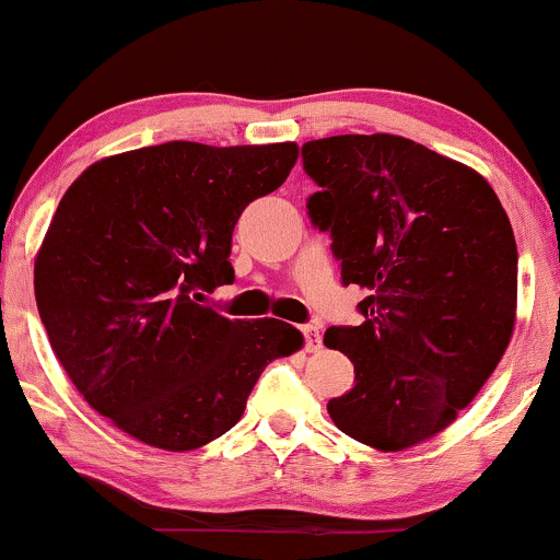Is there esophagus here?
I'll list each match as a JSON object with an SVG mask.
<instances>
[{
  "mask_svg": "<svg viewBox=\"0 0 560 560\" xmlns=\"http://www.w3.org/2000/svg\"><path fill=\"white\" fill-rule=\"evenodd\" d=\"M303 335H305V350H308V353H316V350H322V331H318V327H313V324H305Z\"/></svg>",
  "mask_w": 560,
  "mask_h": 560,
  "instance_id": "esophagus-1",
  "label": "esophagus"
}]
</instances>
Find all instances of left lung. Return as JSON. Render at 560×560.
<instances>
[{
  "mask_svg": "<svg viewBox=\"0 0 560 560\" xmlns=\"http://www.w3.org/2000/svg\"><path fill=\"white\" fill-rule=\"evenodd\" d=\"M342 284H359V327H329L355 385L327 411L350 439L404 452L457 420L505 355L518 249L508 212L476 170L398 135L303 145Z\"/></svg>",
  "mask_w": 560,
  "mask_h": 560,
  "instance_id": "8db88e82",
  "label": "left lung"
}]
</instances>
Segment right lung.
Masks as SVG:
<instances>
[{
	"instance_id": "1",
	"label": "right lung",
	"mask_w": 560,
	"mask_h": 560,
	"mask_svg": "<svg viewBox=\"0 0 560 560\" xmlns=\"http://www.w3.org/2000/svg\"><path fill=\"white\" fill-rule=\"evenodd\" d=\"M298 143H172L90 164L34 262L36 308L60 366L97 415L143 444L190 452L242 420L257 377L303 348L279 318H225L231 236L287 180Z\"/></svg>"
}]
</instances>
